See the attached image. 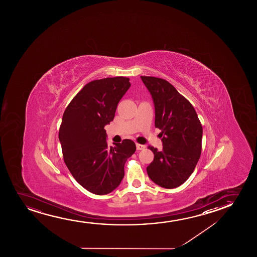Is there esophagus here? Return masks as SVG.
<instances>
[{
  "label": "esophagus",
  "instance_id": "obj_1",
  "mask_svg": "<svg viewBox=\"0 0 257 257\" xmlns=\"http://www.w3.org/2000/svg\"><path fill=\"white\" fill-rule=\"evenodd\" d=\"M136 148H137V150H144L146 146L145 145L136 144Z\"/></svg>",
  "mask_w": 257,
  "mask_h": 257
}]
</instances>
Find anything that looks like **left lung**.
Segmentation results:
<instances>
[{"label":"left lung","instance_id":"obj_1","mask_svg":"<svg viewBox=\"0 0 257 257\" xmlns=\"http://www.w3.org/2000/svg\"><path fill=\"white\" fill-rule=\"evenodd\" d=\"M155 103L156 128L163 144L162 151L148 147L154 161L148 166L149 178L159 186L174 189L193 173L200 158L203 127L193 106L169 81L141 76Z\"/></svg>","mask_w":257,"mask_h":257}]
</instances>
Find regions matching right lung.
I'll list each match as a JSON object with an SVG mask.
<instances>
[{
    "label": "right lung",
    "mask_w": 257,
    "mask_h": 257,
    "mask_svg": "<svg viewBox=\"0 0 257 257\" xmlns=\"http://www.w3.org/2000/svg\"><path fill=\"white\" fill-rule=\"evenodd\" d=\"M129 78H104L85 85L64 111L59 131L64 162L74 179L91 193L105 195L119 185L124 164L136 151L131 140L109 148L104 126L130 88Z\"/></svg>",
    "instance_id": "right-lung-1"
}]
</instances>
